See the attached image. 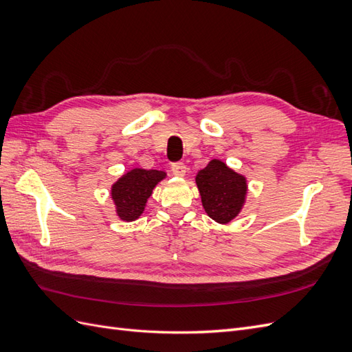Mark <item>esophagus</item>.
I'll return each mask as SVG.
<instances>
[{
	"instance_id": "34e87169",
	"label": "esophagus",
	"mask_w": 352,
	"mask_h": 352,
	"mask_svg": "<svg viewBox=\"0 0 352 352\" xmlns=\"http://www.w3.org/2000/svg\"><path fill=\"white\" fill-rule=\"evenodd\" d=\"M172 173L176 177H184L186 175V166L184 163H175V164H172Z\"/></svg>"
}]
</instances>
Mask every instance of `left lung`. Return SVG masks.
Segmentation results:
<instances>
[{"instance_id":"1","label":"left lung","mask_w":352,"mask_h":352,"mask_svg":"<svg viewBox=\"0 0 352 352\" xmlns=\"http://www.w3.org/2000/svg\"><path fill=\"white\" fill-rule=\"evenodd\" d=\"M195 184L207 216L219 225H228L241 214L248 195L247 176L221 160L212 158L199 170Z\"/></svg>"}]
</instances>
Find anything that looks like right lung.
Returning a JSON list of instances; mask_svg holds the SVG:
<instances>
[{
  "mask_svg": "<svg viewBox=\"0 0 352 352\" xmlns=\"http://www.w3.org/2000/svg\"><path fill=\"white\" fill-rule=\"evenodd\" d=\"M167 177L163 170H145L133 167L111 185L110 195L116 214L122 221H135L142 216L146 201L155 186Z\"/></svg>",
  "mask_w": 352,
  "mask_h": 352,
  "instance_id": "1",
  "label": "right lung"
}]
</instances>
